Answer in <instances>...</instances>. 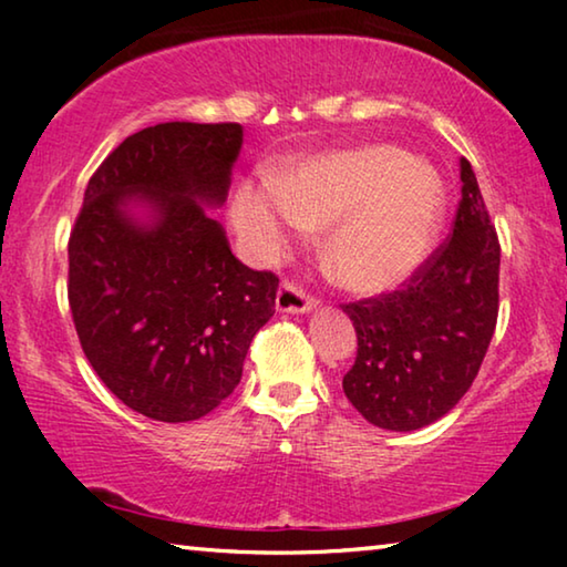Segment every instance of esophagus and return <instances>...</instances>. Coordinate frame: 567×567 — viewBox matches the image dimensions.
I'll return each mask as SVG.
<instances>
[{"mask_svg":"<svg viewBox=\"0 0 567 567\" xmlns=\"http://www.w3.org/2000/svg\"><path fill=\"white\" fill-rule=\"evenodd\" d=\"M275 307L280 312H310L312 307H318V300L307 295L300 285L292 280H282L280 287H277V297H275Z\"/></svg>","mask_w":567,"mask_h":567,"instance_id":"34e87169","label":"esophagus"}]
</instances>
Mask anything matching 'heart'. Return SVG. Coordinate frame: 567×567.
<instances>
[{
    "label": "heart",
    "mask_w": 567,
    "mask_h": 567,
    "mask_svg": "<svg viewBox=\"0 0 567 567\" xmlns=\"http://www.w3.org/2000/svg\"><path fill=\"white\" fill-rule=\"evenodd\" d=\"M443 213V182L427 162L388 145L307 157L272 185L235 192L233 219L257 260L285 252L292 233L330 227L324 262L354 292H388L425 260Z\"/></svg>",
    "instance_id": "obj_1"
}]
</instances>
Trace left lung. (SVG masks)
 Listing matches in <instances>:
<instances>
[{"instance_id":"left-lung-1","label":"left lung","mask_w":567,"mask_h":567,"mask_svg":"<svg viewBox=\"0 0 567 567\" xmlns=\"http://www.w3.org/2000/svg\"><path fill=\"white\" fill-rule=\"evenodd\" d=\"M453 235L405 287L342 305L358 358L342 390L382 430L410 433L453 410L473 385L497 322L501 243L475 172L460 159Z\"/></svg>"}]
</instances>
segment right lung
I'll list each match as a JSON object with an SVG mask.
<instances>
[{"mask_svg": "<svg viewBox=\"0 0 567 567\" xmlns=\"http://www.w3.org/2000/svg\"><path fill=\"white\" fill-rule=\"evenodd\" d=\"M239 147L237 122L134 132L90 177L74 219L76 338L104 385L150 420H199L233 395L275 315L277 275L239 262L205 209L225 203Z\"/></svg>", "mask_w": 567, "mask_h": 567, "instance_id": "obj_1", "label": "right lung"}]
</instances>
